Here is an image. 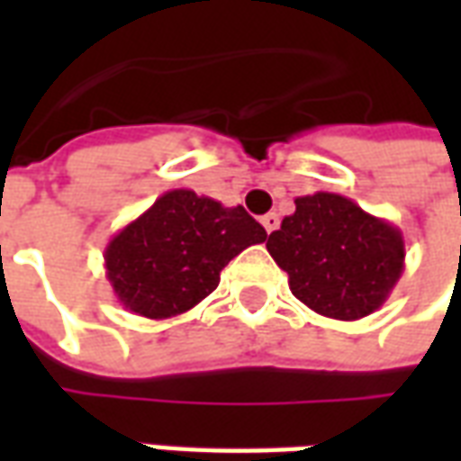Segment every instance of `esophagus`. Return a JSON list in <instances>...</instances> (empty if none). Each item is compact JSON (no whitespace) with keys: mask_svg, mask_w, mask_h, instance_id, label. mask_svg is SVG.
Masks as SVG:
<instances>
[{"mask_svg":"<svg viewBox=\"0 0 461 461\" xmlns=\"http://www.w3.org/2000/svg\"><path fill=\"white\" fill-rule=\"evenodd\" d=\"M279 214H276V212H269V214H264V217H261V224H264V230L269 231H276L279 230Z\"/></svg>","mask_w":461,"mask_h":461,"instance_id":"esophagus-1","label":"esophagus"}]
</instances>
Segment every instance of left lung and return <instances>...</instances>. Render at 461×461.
Masks as SVG:
<instances>
[{
  "label": "left lung",
  "mask_w": 461,
  "mask_h": 461,
  "mask_svg": "<svg viewBox=\"0 0 461 461\" xmlns=\"http://www.w3.org/2000/svg\"><path fill=\"white\" fill-rule=\"evenodd\" d=\"M267 249L289 274L291 294L336 321L380 309L405 269L402 231L336 192L296 197Z\"/></svg>",
  "instance_id": "1"
}]
</instances>
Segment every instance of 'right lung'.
<instances>
[{
  "label": "right lung",
  "mask_w": 461,
  "mask_h": 461,
  "mask_svg": "<svg viewBox=\"0 0 461 461\" xmlns=\"http://www.w3.org/2000/svg\"><path fill=\"white\" fill-rule=\"evenodd\" d=\"M264 240V227L241 204L170 190L108 241L105 276L125 311L172 319L207 299L221 269Z\"/></svg>",
  "instance_id": "add662e5"
}]
</instances>
